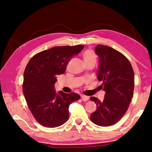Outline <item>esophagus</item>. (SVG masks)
<instances>
[{
    "mask_svg": "<svg viewBox=\"0 0 152 152\" xmlns=\"http://www.w3.org/2000/svg\"><path fill=\"white\" fill-rule=\"evenodd\" d=\"M81 98H82V100L83 101H88V99H89L88 96L86 95H82L81 96Z\"/></svg>",
    "mask_w": 152,
    "mask_h": 152,
    "instance_id": "obj_1",
    "label": "esophagus"
}]
</instances>
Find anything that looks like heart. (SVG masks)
I'll use <instances>...</instances> for the list:
<instances>
[{
  "instance_id": "1",
  "label": "heart",
  "mask_w": 152,
  "mask_h": 152,
  "mask_svg": "<svg viewBox=\"0 0 152 152\" xmlns=\"http://www.w3.org/2000/svg\"><path fill=\"white\" fill-rule=\"evenodd\" d=\"M83 59H84L85 63H95L96 62V56L94 51L91 50H87L85 51L83 54Z\"/></svg>"
}]
</instances>
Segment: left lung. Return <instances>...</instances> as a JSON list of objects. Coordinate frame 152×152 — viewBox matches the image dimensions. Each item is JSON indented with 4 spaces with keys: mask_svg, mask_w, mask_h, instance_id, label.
<instances>
[{
    "mask_svg": "<svg viewBox=\"0 0 152 152\" xmlns=\"http://www.w3.org/2000/svg\"><path fill=\"white\" fill-rule=\"evenodd\" d=\"M95 51L100 61L97 79L106 93L102 102L90 98L96 104L90 119L96 125L108 127L118 122L127 111L134 91V71L127 58L112 48L99 44Z\"/></svg>",
    "mask_w": 152,
    "mask_h": 152,
    "instance_id": "obj_1",
    "label": "left lung"
}]
</instances>
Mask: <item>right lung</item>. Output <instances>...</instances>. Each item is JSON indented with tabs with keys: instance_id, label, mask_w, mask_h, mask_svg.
<instances>
[{
	"instance_id": "right-lung-1",
	"label": "right lung",
	"mask_w": 152,
	"mask_h": 152,
	"mask_svg": "<svg viewBox=\"0 0 152 152\" xmlns=\"http://www.w3.org/2000/svg\"><path fill=\"white\" fill-rule=\"evenodd\" d=\"M83 45L57 46L31 58L23 74V92L31 114L42 125L57 127L69 118V106L80 96L75 93L58 94L54 88L56 75L65 72L71 57L78 54Z\"/></svg>"
}]
</instances>
